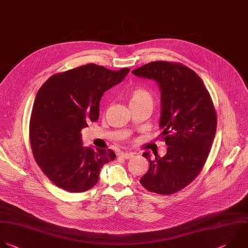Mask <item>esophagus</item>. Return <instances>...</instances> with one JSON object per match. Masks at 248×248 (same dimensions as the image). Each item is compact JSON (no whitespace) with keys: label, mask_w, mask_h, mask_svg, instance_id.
Returning a JSON list of instances; mask_svg holds the SVG:
<instances>
[{"label":"esophagus","mask_w":248,"mask_h":248,"mask_svg":"<svg viewBox=\"0 0 248 248\" xmlns=\"http://www.w3.org/2000/svg\"><path fill=\"white\" fill-rule=\"evenodd\" d=\"M121 156L125 158V159H128L130 158L131 156H133V153H130V152H126V153H121Z\"/></svg>","instance_id":"34e87169"}]
</instances>
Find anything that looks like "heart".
<instances>
[{"label":"heart","instance_id":"obj_1","mask_svg":"<svg viewBox=\"0 0 248 248\" xmlns=\"http://www.w3.org/2000/svg\"><path fill=\"white\" fill-rule=\"evenodd\" d=\"M139 101H147L153 105L152 95L144 90H135L130 94V103L131 102H139Z\"/></svg>","mask_w":248,"mask_h":248}]
</instances>
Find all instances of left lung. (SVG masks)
<instances>
[{
    "label": "left lung",
    "instance_id": "8db88e82",
    "mask_svg": "<svg viewBox=\"0 0 248 248\" xmlns=\"http://www.w3.org/2000/svg\"><path fill=\"white\" fill-rule=\"evenodd\" d=\"M132 74L157 82L160 89L161 139L168 145L162 157L151 159L140 179L149 192L172 195L188 186L207 159L217 126L216 111L202 79L190 68L168 61H154Z\"/></svg>",
    "mask_w": 248,
    "mask_h": 248
}]
</instances>
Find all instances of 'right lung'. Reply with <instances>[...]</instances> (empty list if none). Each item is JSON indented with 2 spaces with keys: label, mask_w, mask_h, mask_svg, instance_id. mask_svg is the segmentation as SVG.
I'll list each match as a JSON object with an SVG mask.
<instances>
[{
  "label": "right lung",
  "mask_w": 248,
  "mask_h": 248,
  "mask_svg": "<svg viewBox=\"0 0 248 248\" xmlns=\"http://www.w3.org/2000/svg\"><path fill=\"white\" fill-rule=\"evenodd\" d=\"M128 72L91 63L51 76L39 90L29 138L38 166L57 187L71 193L88 191L98 182L104 164L116 158L110 149L85 148L80 130L98 121L103 93Z\"/></svg>",
  "instance_id": "right-lung-1"
}]
</instances>
